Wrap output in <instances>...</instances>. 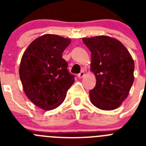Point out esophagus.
Wrapping results in <instances>:
<instances>
[{"label":"esophagus","mask_w":146,"mask_h":146,"mask_svg":"<svg viewBox=\"0 0 146 146\" xmlns=\"http://www.w3.org/2000/svg\"><path fill=\"white\" fill-rule=\"evenodd\" d=\"M85 75V72H81L79 74H78V77L79 78H82Z\"/></svg>","instance_id":"1"}]
</instances>
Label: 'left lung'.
I'll use <instances>...</instances> for the list:
<instances>
[{
    "label": "left lung",
    "instance_id": "left-lung-1",
    "mask_svg": "<svg viewBox=\"0 0 146 146\" xmlns=\"http://www.w3.org/2000/svg\"><path fill=\"white\" fill-rule=\"evenodd\" d=\"M91 52V71L96 86L89 92L94 106L113 110L121 106L133 84L135 63L127 49L118 39L108 36L82 38Z\"/></svg>",
    "mask_w": 146,
    "mask_h": 146
}]
</instances>
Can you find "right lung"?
<instances>
[{"label":"right lung","instance_id":"add662e5","mask_svg":"<svg viewBox=\"0 0 146 146\" xmlns=\"http://www.w3.org/2000/svg\"><path fill=\"white\" fill-rule=\"evenodd\" d=\"M70 43V38L44 34L33 40L23 53L19 69L23 90L41 109L51 110L60 106L74 83V76L62 58Z\"/></svg>","mask_w":146,"mask_h":146}]
</instances>
